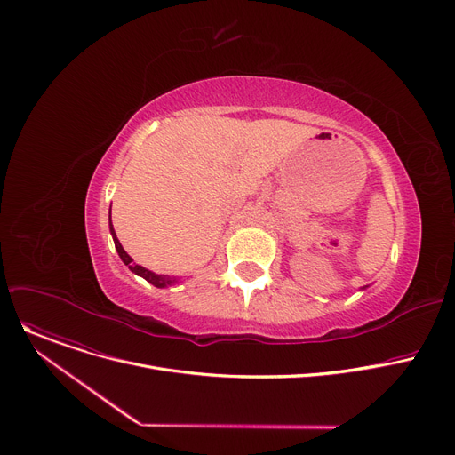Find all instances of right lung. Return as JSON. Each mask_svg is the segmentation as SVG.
Segmentation results:
<instances>
[{
    "mask_svg": "<svg viewBox=\"0 0 455 455\" xmlns=\"http://www.w3.org/2000/svg\"><path fill=\"white\" fill-rule=\"evenodd\" d=\"M109 232H111V235H113V243H115V248H116V251H118L120 259H122V263H124L129 270H132L133 274H137V275L144 277L148 283H151V284H153V286H156V288H165V286H171V284H174V283H176V277L158 275V274H153V272L146 270L144 267H140V265H135V263H133V259L125 253V250L122 248V244H120V241H118V237H116V234H115V230H113V225H111V211H109Z\"/></svg>",
    "mask_w": 455,
    "mask_h": 455,
    "instance_id": "obj_1",
    "label": "right lung"
}]
</instances>
